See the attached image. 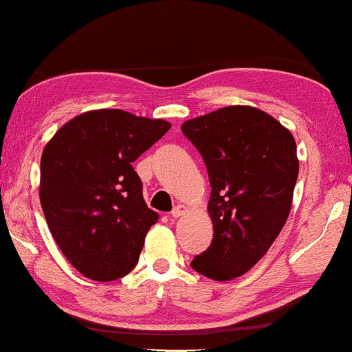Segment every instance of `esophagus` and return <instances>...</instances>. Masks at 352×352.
<instances>
[{
  "label": "esophagus",
  "instance_id": "1",
  "mask_svg": "<svg viewBox=\"0 0 352 352\" xmlns=\"http://www.w3.org/2000/svg\"><path fill=\"white\" fill-rule=\"evenodd\" d=\"M183 213H186V206H183V205H177L174 210L170 211V216L172 217H180V216H183Z\"/></svg>",
  "mask_w": 352,
  "mask_h": 352
}]
</instances>
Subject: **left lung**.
I'll list each match as a JSON object with an SVG mask.
<instances>
[{"instance_id": "left-lung-1", "label": "left lung", "mask_w": 352, "mask_h": 352, "mask_svg": "<svg viewBox=\"0 0 352 352\" xmlns=\"http://www.w3.org/2000/svg\"><path fill=\"white\" fill-rule=\"evenodd\" d=\"M182 131L205 161L211 185L213 241L191 267L232 280L263 256L292 210L299 161L292 133L252 106H227L196 117Z\"/></svg>"}]
</instances>
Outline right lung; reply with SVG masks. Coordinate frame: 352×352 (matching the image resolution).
<instances>
[{"mask_svg": "<svg viewBox=\"0 0 352 352\" xmlns=\"http://www.w3.org/2000/svg\"><path fill=\"white\" fill-rule=\"evenodd\" d=\"M170 124L122 109L76 116L60 126L41 160V204L65 258L98 282L136 266L158 214L144 202L133 163Z\"/></svg>", "mask_w": 352, "mask_h": 352, "instance_id": "right-lung-1", "label": "right lung"}]
</instances>
